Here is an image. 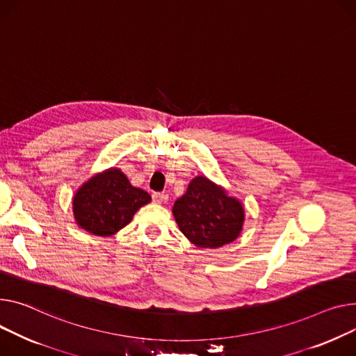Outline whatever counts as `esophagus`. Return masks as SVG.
I'll use <instances>...</instances> for the list:
<instances>
[{
	"instance_id": "1",
	"label": "esophagus",
	"mask_w": 356,
	"mask_h": 356,
	"mask_svg": "<svg viewBox=\"0 0 356 356\" xmlns=\"http://www.w3.org/2000/svg\"><path fill=\"white\" fill-rule=\"evenodd\" d=\"M152 199H153V203L160 204V203L164 200V195H163V193H153V195H152Z\"/></svg>"
}]
</instances>
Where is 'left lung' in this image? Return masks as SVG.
Returning a JSON list of instances; mask_svg holds the SVG:
<instances>
[{"instance_id":"left-lung-1","label":"left lung","mask_w":356,"mask_h":356,"mask_svg":"<svg viewBox=\"0 0 356 356\" xmlns=\"http://www.w3.org/2000/svg\"><path fill=\"white\" fill-rule=\"evenodd\" d=\"M173 216L180 232L196 248L218 249L239 238L245 207L225 187L206 176H196L175 202Z\"/></svg>"}]
</instances>
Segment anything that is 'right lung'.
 <instances>
[{
    "instance_id": "obj_1",
    "label": "right lung",
    "mask_w": 356,
    "mask_h": 356,
    "mask_svg": "<svg viewBox=\"0 0 356 356\" xmlns=\"http://www.w3.org/2000/svg\"><path fill=\"white\" fill-rule=\"evenodd\" d=\"M152 197L134 187L127 176L110 168L84 181L73 197V215L79 227L96 236H113L127 226L134 213Z\"/></svg>"
}]
</instances>
